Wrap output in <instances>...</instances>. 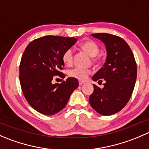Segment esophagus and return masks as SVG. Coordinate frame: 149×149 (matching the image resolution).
Masks as SVG:
<instances>
[{
  "label": "esophagus",
  "instance_id": "1",
  "mask_svg": "<svg viewBox=\"0 0 149 149\" xmlns=\"http://www.w3.org/2000/svg\"><path fill=\"white\" fill-rule=\"evenodd\" d=\"M79 85H83L84 84H85V81H79Z\"/></svg>",
  "mask_w": 149,
  "mask_h": 149
}]
</instances>
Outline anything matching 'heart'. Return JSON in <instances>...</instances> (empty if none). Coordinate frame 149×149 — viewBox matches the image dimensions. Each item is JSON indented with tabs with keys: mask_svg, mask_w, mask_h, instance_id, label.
<instances>
[{
	"mask_svg": "<svg viewBox=\"0 0 149 149\" xmlns=\"http://www.w3.org/2000/svg\"><path fill=\"white\" fill-rule=\"evenodd\" d=\"M79 47L82 49L88 52L91 57H95L100 51L99 45L94 41L91 40H86L82 42ZM73 56H74V51L72 48H68L64 52L63 55V62L65 65L70 66L73 63ZM94 61H97L96 58H94ZM91 70L90 69L82 68H76L70 70L68 72V76L73 79H78L80 81H85L88 78V75L91 74Z\"/></svg>",
	"mask_w": 149,
	"mask_h": 149,
	"instance_id": "heart-1",
	"label": "heart"
}]
</instances>
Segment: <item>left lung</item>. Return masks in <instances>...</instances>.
<instances>
[{
    "label": "left lung",
    "mask_w": 149,
    "mask_h": 149,
    "mask_svg": "<svg viewBox=\"0 0 149 149\" xmlns=\"http://www.w3.org/2000/svg\"><path fill=\"white\" fill-rule=\"evenodd\" d=\"M102 40L107 49L104 67L92 77L102 82L101 88L93 84L94 91L89 97L91 107L102 115H111L120 111L128 102L136 84L137 65L131 49L121 37L107 33L91 34Z\"/></svg>",
    "instance_id": "left-lung-1"
}]
</instances>
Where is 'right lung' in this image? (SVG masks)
<instances>
[{"label": "right lung", "instance_id": "1", "mask_svg": "<svg viewBox=\"0 0 149 149\" xmlns=\"http://www.w3.org/2000/svg\"><path fill=\"white\" fill-rule=\"evenodd\" d=\"M76 42L73 37L48 35L33 40L25 49L19 65V81L26 101L37 112L46 115L58 113L79 86L73 78L52 84L56 76L65 78L61 72L63 55Z\"/></svg>", "mask_w": 149, "mask_h": 149}]
</instances>
